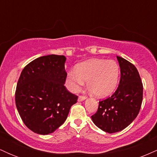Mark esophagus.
<instances>
[{"mask_svg":"<svg viewBox=\"0 0 157 157\" xmlns=\"http://www.w3.org/2000/svg\"><path fill=\"white\" fill-rule=\"evenodd\" d=\"M86 96H83V95H80V96H79L78 97V101L79 102H81L82 101V100H86Z\"/></svg>","mask_w":157,"mask_h":157,"instance_id":"esophagus-1","label":"esophagus"}]
</instances>
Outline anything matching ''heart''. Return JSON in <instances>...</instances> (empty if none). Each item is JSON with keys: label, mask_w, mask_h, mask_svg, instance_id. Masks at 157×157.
Here are the masks:
<instances>
[{"label": "heart", "mask_w": 157, "mask_h": 157, "mask_svg": "<svg viewBox=\"0 0 157 157\" xmlns=\"http://www.w3.org/2000/svg\"><path fill=\"white\" fill-rule=\"evenodd\" d=\"M120 67L112 60L97 59L79 65L77 69L69 71L67 85L73 91H77L88 81V88L97 97L107 96L113 92L118 83Z\"/></svg>", "instance_id": "b5f03b06"}]
</instances>
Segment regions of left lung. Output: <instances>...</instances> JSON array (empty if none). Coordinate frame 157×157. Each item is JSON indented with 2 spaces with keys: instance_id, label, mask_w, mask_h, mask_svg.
<instances>
[{
  "instance_id": "left-lung-1",
  "label": "left lung",
  "mask_w": 157,
  "mask_h": 157,
  "mask_svg": "<svg viewBox=\"0 0 157 157\" xmlns=\"http://www.w3.org/2000/svg\"><path fill=\"white\" fill-rule=\"evenodd\" d=\"M117 58L121 74L117 89L109 98L99 102L97 111L91 116L97 127L110 134L123 130L134 121L143 97V86L136 68L121 57Z\"/></svg>"
}]
</instances>
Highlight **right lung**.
<instances>
[{
	"label": "right lung",
	"mask_w": 157,
	"mask_h": 157,
	"mask_svg": "<svg viewBox=\"0 0 157 157\" xmlns=\"http://www.w3.org/2000/svg\"><path fill=\"white\" fill-rule=\"evenodd\" d=\"M66 57H40L27 64L15 91V104L23 123L30 130L46 135L63 124L78 97L66 89Z\"/></svg>",
	"instance_id": "obj_1"
}]
</instances>
